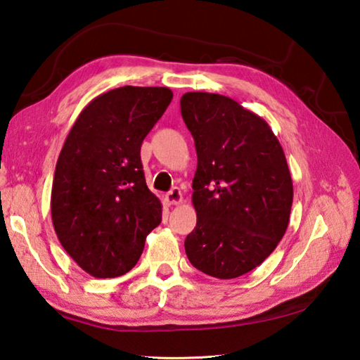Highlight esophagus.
I'll return each instance as SVG.
<instances>
[{
  "label": "esophagus",
  "mask_w": 360,
  "mask_h": 360,
  "mask_svg": "<svg viewBox=\"0 0 360 360\" xmlns=\"http://www.w3.org/2000/svg\"><path fill=\"white\" fill-rule=\"evenodd\" d=\"M165 202L168 205H179L182 202V193H181V188L179 187H173L172 191H169L165 195Z\"/></svg>",
  "instance_id": "obj_1"
}]
</instances>
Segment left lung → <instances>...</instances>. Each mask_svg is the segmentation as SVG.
<instances>
[{
	"instance_id": "obj_1",
	"label": "left lung",
	"mask_w": 360,
	"mask_h": 360,
	"mask_svg": "<svg viewBox=\"0 0 360 360\" xmlns=\"http://www.w3.org/2000/svg\"><path fill=\"white\" fill-rule=\"evenodd\" d=\"M181 114L198 158L186 254L206 275L238 278L275 251L289 225L294 187L284 150L264 119L229 96L187 92Z\"/></svg>"
}]
</instances>
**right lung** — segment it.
Segmentation results:
<instances>
[{
	"label": "right lung",
	"mask_w": 360,
	"mask_h": 360,
	"mask_svg": "<svg viewBox=\"0 0 360 360\" xmlns=\"http://www.w3.org/2000/svg\"><path fill=\"white\" fill-rule=\"evenodd\" d=\"M172 98L168 87L109 90L82 109L66 136L53 174L52 222L65 251L89 275L130 271L162 221L139 152Z\"/></svg>",
	"instance_id": "obj_1"
}]
</instances>
